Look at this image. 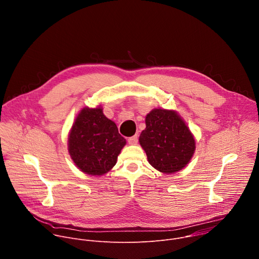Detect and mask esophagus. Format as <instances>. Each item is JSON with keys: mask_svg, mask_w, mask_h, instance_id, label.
Here are the masks:
<instances>
[{"mask_svg": "<svg viewBox=\"0 0 259 259\" xmlns=\"http://www.w3.org/2000/svg\"><path fill=\"white\" fill-rule=\"evenodd\" d=\"M128 142H129L130 144H132V145H135V144H137V142H138V139H137V135H134V136H131V137H129V138H128Z\"/></svg>", "mask_w": 259, "mask_h": 259, "instance_id": "obj_1", "label": "esophagus"}]
</instances>
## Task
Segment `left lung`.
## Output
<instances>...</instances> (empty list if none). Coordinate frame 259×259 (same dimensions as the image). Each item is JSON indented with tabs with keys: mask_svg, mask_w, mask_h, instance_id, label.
Returning a JSON list of instances; mask_svg holds the SVG:
<instances>
[{
	"mask_svg": "<svg viewBox=\"0 0 259 259\" xmlns=\"http://www.w3.org/2000/svg\"><path fill=\"white\" fill-rule=\"evenodd\" d=\"M145 126L139 144L155 169L173 174L190 163L196 151V140L177 112L154 108L145 117Z\"/></svg>",
	"mask_w": 259,
	"mask_h": 259,
	"instance_id": "left-lung-1",
	"label": "left lung"
}]
</instances>
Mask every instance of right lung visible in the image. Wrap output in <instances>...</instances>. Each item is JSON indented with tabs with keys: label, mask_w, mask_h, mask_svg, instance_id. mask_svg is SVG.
Returning <instances> with one entry per match:
<instances>
[{
	"label": "right lung",
	"mask_w": 259,
	"mask_h": 259,
	"mask_svg": "<svg viewBox=\"0 0 259 259\" xmlns=\"http://www.w3.org/2000/svg\"><path fill=\"white\" fill-rule=\"evenodd\" d=\"M126 144L117 125L107 119L101 105L83 107L69 130L67 150L75 165L85 174L101 176L116 165Z\"/></svg>",
	"instance_id": "1"
}]
</instances>
